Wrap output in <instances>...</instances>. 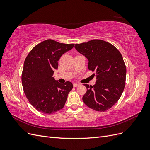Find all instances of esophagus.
Masks as SVG:
<instances>
[{
	"label": "esophagus",
	"mask_w": 150,
	"mask_h": 150,
	"mask_svg": "<svg viewBox=\"0 0 150 150\" xmlns=\"http://www.w3.org/2000/svg\"><path fill=\"white\" fill-rule=\"evenodd\" d=\"M79 85V84H78V83H73V86H74V87H78Z\"/></svg>",
	"instance_id": "obj_1"
}]
</instances>
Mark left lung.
<instances>
[{
	"instance_id": "8db88e82",
	"label": "left lung",
	"mask_w": 150,
	"mask_h": 150,
	"mask_svg": "<svg viewBox=\"0 0 150 150\" xmlns=\"http://www.w3.org/2000/svg\"><path fill=\"white\" fill-rule=\"evenodd\" d=\"M75 49L88 59V69L95 71L94 85H84L87 91L83 97L86 106L105 111L119 100L125 86L126 67L120 51L103 40L94 39L76 44Z\"/></svg>"
}]
</instances>
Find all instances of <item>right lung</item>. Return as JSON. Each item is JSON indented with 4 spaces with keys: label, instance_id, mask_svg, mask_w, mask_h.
Masks as SVG:
<instances>
[{
    "label": "right lung",
    "instance_id": "obj_1",
    "mask_svg": "<svg viewBox=\"0 0 150 150\" xmlns=\"http://www.w3.org/2000/svg\"><path fill=\"white\" fill-rule=\"evenodd\" d=\"M74 46L47 39L36 45L26 57L22 87L28 101L38 111L52 114L64 106L73 85L69 81L61 84L52 76L61 56Z\"/></svg>",
    "mask_w": 150,
    "mask_h": 150
}]
</instances>
